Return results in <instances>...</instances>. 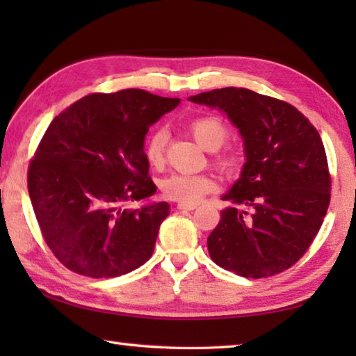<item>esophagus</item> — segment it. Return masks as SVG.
<instances>
[{
	"instance_id": "34e87169",
	"label": "esophagus",
	"mask_w": 356,
	"mask_h": 356,
	"mask_svg": "<svg viewBox=\"0 0 356 356\" xmlns=\"http://www.w3.org/2000/svg\"><path fill=\"white\" fill-rule=\"evenodd\" d=\"M179 210H195L196 204H177Z\"/></svg>"
}]
</instances>
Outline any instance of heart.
<instances>
[{
    "label": "heart",
    "mask_w": 356,
    "mask_h": 356,
    "mask_svg": "<svg viewBox=\"0 0 356 356\" xmlns=\"http://www.w3.org/2000/svg\"><path fill=\"white\" fill-rule=\"evenodd\" d=\"M188 130L191 136L195 138V141L209 152L218 150L229 136L227 124L215 114H202V116L191 119ZM168 138H170L168 130L161 125L150 131L146 143H144V155H146L149 165H152L154 168L163 166L166 160ZM213 163L221 171L232 172L238 168L240 155L236 149L226 147L213 156ZM215 186V179L207 176V174L174 172L161 180L160 191L170 201L180 204H196L207 193L213 191Z\"/></svg>",
    "instance_id": "obj_1"
}]
</instances>
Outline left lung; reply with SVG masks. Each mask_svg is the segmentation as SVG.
<instances>
[{
	"label": "left lung",
	"instance_id": "8db88e82",
	"mask_svg": "<svg viewBox=\"0 0 356 356\" xmlns=\"http://www.w3.org/2000/svg\"><path fill=\"white\" fill-rule=\"evenodd\" d=\"M225 111L243 138L246 163L222 201L207 248L221 268L268 278L297 264L314 242L330 206L331 177L322 138L297 108L245 88L190 97Z\"/></svg>",
	"mask_w": 356,
	"mask_h": 356
}]
</instances>
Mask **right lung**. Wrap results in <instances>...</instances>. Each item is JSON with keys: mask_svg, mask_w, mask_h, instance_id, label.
<instances>
[{"mask_svg": "<svg viewBox=\"0 0 356 356\" xmlns=\"http://www.w3.org/2000/svg\"><path fill=\"white\" fill-rule=\"evenodd\" d=\"M179 102L143 89L95 92L48 125L29 161L28 191L42 237L64 267L114 278L152 256L170 204H122L156 191L144 136Z\"/></svg>", "mask_w": 356, "mask_h": 356, "instance_id": "1", "label": "right lung"}]
</instances>
